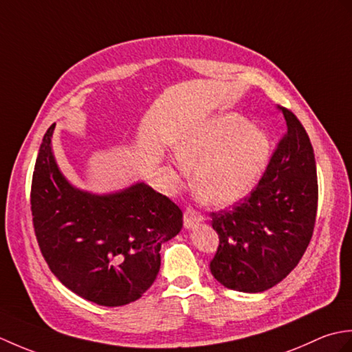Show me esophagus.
Segmentation results:
<instances>
[{"mask_svg":"<svg viewBox=\"0 0 352 352\" xmlns=\"http://www.w3.org/2000/svg\"><path fill=\"white\" fill-rule=\"evenodd\" d=\"M203 221V216L193 206H188L184 210V227L186 228H192L195 223Z\"/></svg>","mask_w":352,"mask_h":352,"instance_id":"obj_1","label":"esophagus"}]
</instances>
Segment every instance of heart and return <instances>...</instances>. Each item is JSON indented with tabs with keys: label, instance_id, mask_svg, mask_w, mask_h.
Instances as JSON below:
<instances>
[{
	"label": "heart",
	"instance_id": "heart-1",
	"mask_svg": "<svg viewBox=\"0 0 352 352\" xmlns=\"http://www.w3.org/2000/svg\"><path fill=\"white\" fill-rule=\"evenodd\" d=\"M175 153L183 166L193 168L197 197L228 206L258 182L271 155V139L239 113H222L186 134ZM170 174L175 177V170Z\"/></svg>",
	"mask_w": 352,
	"mask_h": 352
}]
</instances>
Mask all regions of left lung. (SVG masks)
<instances>
[{"label": "left lung", "instance_id": "8db88e82", "mask_svg": "<svg viewBox=\"0 0 352 352\" xmlns=\"http://www.w3.org/2000/svg\"><path fill=\"white\" fill-rule=\"evenodd\" d=\"M287 131L258 184L230 208L212 212L219 245L210 271L222 286L257 294L274 287L300 263L318 210L316 162L309 134L294 111L278 106Z\"/></svg>", "mask_w": 352, "mask_h": 352}]
</instances>
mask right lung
<instances>
[{
  "label": "right lung",
  "instance_id": "1",
  "mask_svg": "<svg viewBox=\"0 0 352 352\" xmlns=\"http://www.w3.org/2000/svg\"><path fill=\"white\" fill-rule=\"evenodd\" d=\"M52 124L34 164L30 204L42 256L74 294L106 307L130 304L153 286L162 243L178 234L183 212L140 183L95 197L74 189L51 153Z\"/></svg>",
  "mask_w": 352,
  "mask_h": 352
}]
</instances>
